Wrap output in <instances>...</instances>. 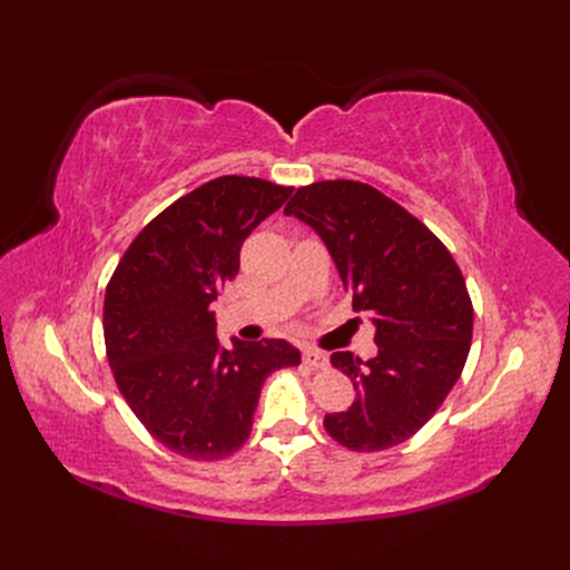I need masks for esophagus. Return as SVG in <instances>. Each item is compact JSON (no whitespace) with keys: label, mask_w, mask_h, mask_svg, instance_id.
Listing matches in <instances>:
<instances>
[{"label":"esophagus","mask_w":570,"mask_h":570,"mask_svg":"<svg viewBox=\"0 0 570 570\" xmlns=\"http://www.w3.org/2000/svg\"><path fill=\"white\" fill-rule=\"evenodd\" d=\"M304 364L306 366H312L314 371H323L325 366H327V356H325V352H321V350H314V347H308V350H304Z\"/></svg>","instance_id":"obj_1"}]
</instances>
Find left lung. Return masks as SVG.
Instances as JSON below:
<instances>
[{"instance_id":"8db88e82","label":"left lung","mask_w":570,"mask_h":570,"mask_svg":"<svg viewBox=\"0 0 570 570\" xmlns=\"http://www.w3.org/2000/svg\"><path fill=\"white\" fill-rule=\"evenodd\" d=\"M285 214L321 235L352 306L375 323V358L331 356L356 400L325 413V433L352 452L406 442L435 416L471 352L473 304L461 268L433 230L366 183L304 185Z\"/></svg>"}]
</instances>
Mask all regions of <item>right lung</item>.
Wrapping results in <instances>:
<instances>
[{
	"label": "right lung",
	"mask_w": 570,
	"mask_h": 570,
	"mask_svg": "<svg viewBox=\"0 0 570 570\" xmlns=\"http://www.w3.org/2000/svg\"><path fill=\"white\" fill-rule=\"evenodd\" d=\"M289 195L247 176L204 183L147 223L107 285L114 381L147 433L185 459L243 450L264 381L302 361L285 340L223 347L212 312L239 271V247Z\"/></svg>",
	"instance_id": "obj_1"
}]
</instances>
